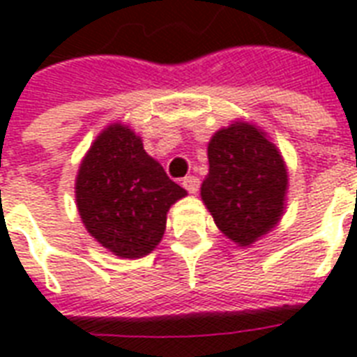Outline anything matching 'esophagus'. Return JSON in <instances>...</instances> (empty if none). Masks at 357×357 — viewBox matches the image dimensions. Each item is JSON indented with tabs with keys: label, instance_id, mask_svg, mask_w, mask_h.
<instances>
[{
	"label": "esophagus",
	"instance_id": "esophagus-1",
	"mask_svg": "<svg viewBox=\"0 0 357 357\" xmlns=\"http://www.w3.org/2000/svg\"><path fill=\"white\" fill-rule=\"evenodd\" d=\"M181 185H183L185 189L189 190L190 195H195L196 190L200 189V179L196 178V176H187V178H183Z\"/></svg>",
	"mask_w": 357,
	"mask_h": 357
}]
</instances>
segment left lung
I'll return each instance as SVG.
<instances>
[{
  "label": "left lung",
  "instance_id": "left-lung-1",
  "mask_svg": "<svg viewBox=\"0 0 357 357\" xmlns=\"http://www.w3.org/2000/svg\"><path fill=\"white\" fill-rule=\"evenodd\" d=\"M207 157L202 200L215 224L238 246L255 243L283 215L287 168L282 153L261 129L235 122L213 135Z\"/></svg>",
  "mask_w": 357,
  "mask_h": 357
}]
</instances>
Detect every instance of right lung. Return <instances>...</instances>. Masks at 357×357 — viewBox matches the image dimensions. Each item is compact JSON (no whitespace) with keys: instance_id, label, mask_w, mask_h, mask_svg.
<instances>
[{"instance_id":"add662e5","label":"right lung","mask_w":357,"mask_h":357,"mask_svg":"<svg viewBox=\"0 0 357 357\" xmlns=\"http://www.w3.org/2000/svg\"><path fill=\"white\" fill-rule=\"evenodd\" d=\"M187 190L144 151L135 131L113 123L81 161L75 202L86 231L126 259L144 257L161 243L167 213Z\"/></svg>"}]
</instances>
